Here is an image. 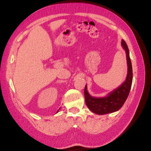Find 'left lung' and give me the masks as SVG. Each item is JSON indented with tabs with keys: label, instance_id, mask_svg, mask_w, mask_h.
Returning <instances> with one entry per match:
<instances>
[{
	"label": "left lung",
	"instance_id": "left-lung-1",
	"mask_svg": "<svg viewBox=\"0 0 151 151\" xmlns=\"http://www.w3.org/2000/svg\"><path fill=\"white\" fill-rule=\"evenodd\" d=\"M121 46L126 52L128 67L127 78L124 83L104 97L91 96L88 93L87 86L86 85L85 86V98L86 106L91 111L99 115L112 113L119 111L126 101L131 90L132 82V68L129 50L124 40H122Z\"/></svg>",
	"mask_w": 151,
	"mask_h": 151
}]
</instances>
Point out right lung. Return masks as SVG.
Instances as JSON below:
<instances>
[{"label": "right lung", "instance_id": "right-lung-1", "mask_svg": "<svg viewBox=\"0 0 151 151\" xmlns=\"http://www.w3.org/2000/svg\"><path fill=\"white\" fill-rule=\"evenodd\" d=\"M58 110H60V109H58ZM58 111H57V112H58Z\"/></svg>", "mask_w": 151, "mask_h": 151}]
</instances>
